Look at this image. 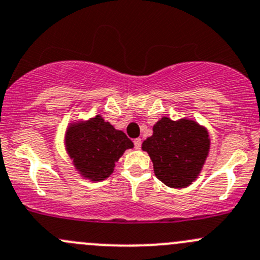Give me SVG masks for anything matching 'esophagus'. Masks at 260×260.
Returning a JSON list of instances; mask_svg holds the SVG:
<instances>
[{
	"mask_svg": "<svg viewBox=\"0 0 260 260\" xmlns=\"http://www.w3.org/2000/svg\"><path fill=\"white\" fill-rule=\"evenodd\" d=\"M133 145H135V148L140 149L141 146H142V140H141V138H136V140L133 141Z\"/></svg>",
	"mask_w": 260,
	"mask_h": 260,
	"instance_id": "obj_1",
	"label": "esophagus"
}]
</instances>
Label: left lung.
<instances>
[{"label": "left lung", "mask_w": 260, "mask_h": 260, "mask_svg": "<svg viewBox=\"0 0 260 260\" xmlns=\"http://www.w3.org/2000/svg\"><path fill=\"white\" fill-rule=\"evenodd\" d=\"M208 131L193 120L174 122L162 118L153 125V135L142 143L153 162L154 175L169 187L190 185L200 174L208 156Z\"/></svg>", "instance_id": "left-lung-1"}]
</instances>
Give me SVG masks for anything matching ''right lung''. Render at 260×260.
I'll list each match as a JSON object with an SVG mask.
<instances>
[{
  "label": "right lung",
  "mask_w": 260,
  "mask_h": 260,
  "mask_svg": "<svg viewBox=\"0 0 260 260\" xmlns=\"http://www.w3.org/2000/svg\"><path fill=\"white\" fill-rule=\"evenodd\" d=\"M67 147L78 171L91 181L104 180L113 172L115 162L133 143L122 131L95 117L80 124L70 125Z\"/></svg>",
  "instance_id": "obj_1"
}]
</instances>
